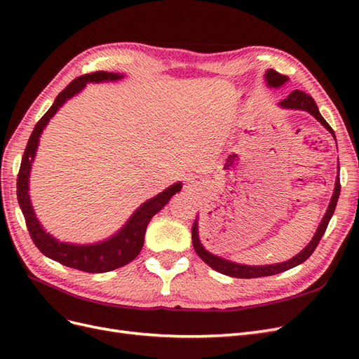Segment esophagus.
Returning a JSON list of instances; mask_svg holds the SVG:
<instances>
[{
  "label": "esophagus",
  "instance_id": "obj_1",
  "mask_svg": "<svg viewBox=\"0 0 359 359\" xmlns=\"http://www.w3.org/2000/svg\"><path fill=\"white\" fill-rule=\"evenodd\" d=\"M196 180H194V178H189V186H191V187H194V186H196Z\"/></svg>",
  "mask_w": 359,
  "mask_h": 359
}]
</instances>
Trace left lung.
I'll return each instance as SVG.
<instances>
[{
    "mask_svg": "<svg viewBox=\"0 0 359 359\" xmlns=\"http://www.w3.org/2000/svg\"><path fill=\"white\" fill-rule=\"evenodd\" d=\"M265 81H266V85L269 86V88H280L281 85H285L287 82V76H283V74L277 73L276 70L269 69L265 73ZM278 106L283 107V109H295V111L309 112L310 115L316 118L318 121L325 128H327L335 139L334 130L331 128V126L327 121H325V118L320 115V112L318 109V104L314 103V100L311 99L309 94H306L304 91H299V90H295L287 95V99L281 100L278 103ZM339 170H340V166H339ZM339 196H340V177H337L331 202L328 205L327 212H325V215H323L322 222L319 223L316 233H314V236L311 238V241L309 243V245L306 248L301 250V252L297 256H293L292 259L286 260V262L273 264V265H256V266L255 265H243V264L231 262V260L210 253L199 240V224H198L199 220H198V217H196V220H194L193 227H191V240H193L194 252L198 253V256L203 260L206 265H210L212 269L217 271V273H222L224 276H231V277H236V278H256V277H266V276L280 274V273H283V271H287L293 266L306 262V260L311 256V253L314 252V248L318 247L320 238L323 236L325 231H327L328 223H330L331 217L334 214V210H335L337 201H339Z\"/></svg>",
    "mask_w": 359,
    "mask_h": 359,
    "instance_id": "left-lung-1",
    "label": "left lung"
}]
</instances>
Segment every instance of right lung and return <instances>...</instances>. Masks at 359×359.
Here are the masks:
<instances>
[{"mask_svg": "<svg viewBox=\"0 0 359 359\" xmlns=\"http://www.w3.org/2000/svg\"><path fill=\"white\" fill-rule=\"evenodd\" d=\"M123 78L124 74L121 73L95 72L90 74H83L81 78L70 82L66 86V90H62L57 95V99L49 107V111L40 118V121L36 124L34 130H32L18 175V202L25 217V223L32 243H34L40 252L49 259L57 260V262L66 266L85 271V273H107V271L121 268L128 262H132L144 247L147 226L151 222V219H153L163 206L170 201L173 194L182 189L181 182L172 184V186L168 187L165 191L158 193L157 196L151 198L140 205L133 212V215L127 220V223L115 235L95 244L61 243L57 238H53L50 233L43 229V226L37 220L28 191L29 172L32 161H34L36 157V151L43 130H45V127L50 121V118L58 112L60 107L67 100H70L72 97L81 93L86 86V83H99L107 81L114 82Z\"/></svg>", "mask_w": 359, "mask_h": 359, "instance_id": "right-lung-1", "label": "right lung"}]
</instances>
